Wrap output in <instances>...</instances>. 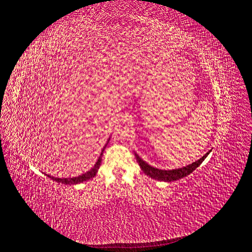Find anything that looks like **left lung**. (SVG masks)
<instances>
[{
  "instance_id": "left-lung-1",
  "label": "left lung",
  "mask_w": 252,
  "mask_h": 252,
  "mask_svg": "<svg viewBox=\"0 0 252 252\" xmlns=\"http://www.w3.org/2000/svg\"><path fill=\"white\" fill-rule=\"evenodd\" d=\"M136 156V159H137V162L139 163V165H140L142 171L150 175L151 178L153 179H156L158 181H164V182H173V181H178L180 179H183L185 178V176L189 175L190 173H192L195 169L197 168V167L202 163V161L206 159V157L208 156L204 155L201 159H199L198 161L192 163L191 165L189 166H186V167H183V168H180V169H173V170H161V169H157V168H154V167L150 166L148 164H146L143 160H141V158L139 157L138 155H135Z\"/></svg>"
}]
</instances>
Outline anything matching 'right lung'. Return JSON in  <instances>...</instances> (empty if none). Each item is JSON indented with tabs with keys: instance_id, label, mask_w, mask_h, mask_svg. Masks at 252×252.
<instances>
[{
	"instance_id": "1",
	"label": "right lung",
	"mask_w": 252,
	"mask_h": 252,
	"mask_svg": "<svg viewBox=\"0 0 252 252\" xmlns=\"http://www.w3.org/2000/svg\"><path fill=\"white\" fill-rule=\"evenodd\" d=\"M104 150H105V147L102 148L101 154H100V156H99V158H98L97 162L95 163L94 167H93V168H92L91 170H89L88 172H86V173H84V174L78 176V178L58 179V178H54V176H51V175H48V176H49L50 179H52L53 181H56V182H58V183H62V184H64V185H74V184H79V183H82V182H85V181H87V180H89V179H91V178H94L95 174L97 173L98 168H99V165H100V163H101V157H102V152H104Z\"/></svg>"
}]
</instances>
